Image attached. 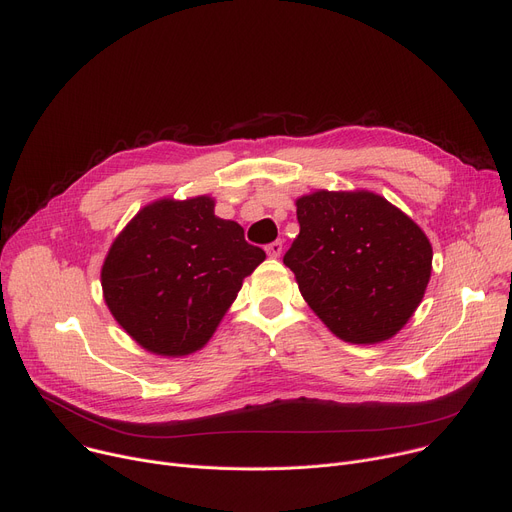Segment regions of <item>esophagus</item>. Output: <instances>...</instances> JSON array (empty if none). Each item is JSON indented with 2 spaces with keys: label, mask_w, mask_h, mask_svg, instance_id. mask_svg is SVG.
<instances>
[{
  "label": "esophagus",
  "mask_w": 512,
  "mask_h": 512,
  "mask_svg": "<svg viewBox=\"0 0 512 512\" xmlns=\"http://www.w3.org/2000/svg\"><path fill=\"white\" fill-rule=\"evenodd\" d=\"M264 250H266V254H268L270 258H279V256H281V252H283V242H273V244H268Z\"/></svg>",
  "instance_id": "1"
}]
</instances>
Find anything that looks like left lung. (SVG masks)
<instances>
[{
  "label": "left lung",
  "mask_w": 512,
  "mask_h": 512,
  "mask_svg": "<svg viewBox=\"0 0 512 512\" xmlns=\"http://www.w3.org/2000/svg\"><path fill=\"white\" fill-rule=\"evenodd\" d=\"M299 235L283 256L316 316L347 343H380L407 324L432 275V246L386 198L326 192L297 198Z\"/></svg>",
  "instance_id": "left-lung-1"
}]
</instances>
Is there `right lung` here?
Returning <instances> with one entry per match:
<instances>
[{"label": "right lung", "mask_w": 512, "mask_h": 512, "mask_svg": "<svg viewBox=\"0 0 512 512\" xmlns=\"http://www.w3.org/2000/svg\"><path fill=\"white\" fill-rule=\"evenodd\" d=\"M266 258L215 200L163 198L115 237L101 268L105 304L126 333L157 355L206 345L237 291Z\"/></svg>", "instance_id": "add662e5"}]
</instances>
